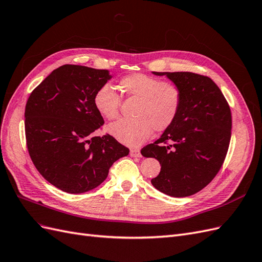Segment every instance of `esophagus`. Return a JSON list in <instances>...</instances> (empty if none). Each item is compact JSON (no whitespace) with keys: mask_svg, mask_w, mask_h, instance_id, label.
<instances>
[{"mask_svg":"<svg viewBox=\"0 0 262 262\" xmlns=\"http://www.w3.org/2000/svg\"><path fill=\"white\" fill-rule=\"evenodd\" d=\"M130 155L132 157H141V152H140L139 149H137V148H132L130 150Z\"/></svg>","mask_w":262,"mask_h":262,"instance_id":"obj_1","label":"esophagus"}]
</instances>
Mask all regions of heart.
<instances>
[{
    "label": "heart",
    "mask_w": 262,
    "mask_h": 262,
    "mask_svg": "<svg viewBox=\"0 0 262 262\" xmlns=\"http://www.w3.org/2000/svg\"><path fill=\"white\" fill-rule=\"evenodd\" d=\"M126 96L138 99L134 109L136 119L119 120L109 125V132L129 146H139L153 130L163 132L176 121L182 105V91L177 84L163 82L143 73L125 75L119 81ZM94 106L108 120L119 116L120 97L113 87L105 84L94 94Z\"/></svg>",
    "instance_id": "1"
}]
</instances>
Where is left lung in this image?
<instances>
[{"instance_id":"obj_1","label":"left lung","mask_w":262,"mask_h":262,"mask_svg":"<svg viewBox=\"0 0 262 262\" xmlns=\"http://www.w3.org/2000/svg\"><path fill=\"white\" fill-rule=\"evenodd\" d=\"M166 75L182 91V105L173 124L154 143L141 149L162 168L150 180L170 196L192 195L207 187L223 165L232 134V113L224 95L210 77L192 72Z\"/></svg>"}]
</instances>
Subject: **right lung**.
<instances>
[{
	"mask_svg": "<svg viewBox=\"0 0 262 262\" xmlns=\"http://www.w3.org/2000/svg\"><path fill=\"white\" fill-rule=\"evenodd\" d=\"M107 70L66 64L31 92L25 108L29 156L40 175L68 193H83L104 181L129 148L101 129L104 119L94 94L109 78Z\"/></svg>",
	"mask_w": 262,
	"mask_h": 262,
	"instance_id": "right-lung-1",
	"label": "right lung"
}]
</instances>
